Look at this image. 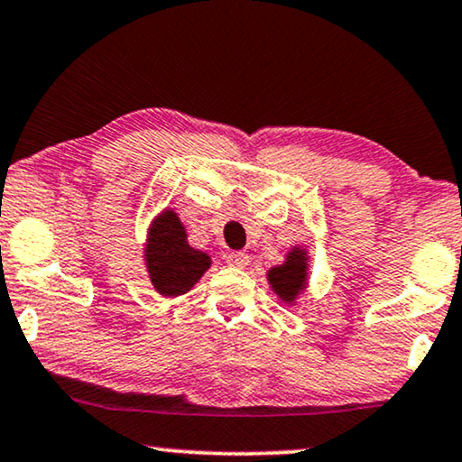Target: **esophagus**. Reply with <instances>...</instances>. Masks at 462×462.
<instances>
[{"label": "esophagus", "instance_id": "obj_1", "mask_svg": "<svg viewBox=\"0 0 462 462\" xmlns=\"http://www.w3.org/2000/svg\"><path fill=\"white\" fill-rule=\"evenodd\" d=\"M226 263L234 265V267H246L249 265V254L243 251H232L226 254Z\"/></svg>", "mask_w": 462, "mask_h": 462}]
</instances>
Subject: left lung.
<instances>
[{
	"instance_id": "left-lung-1",
	"label": "left lung",
	"mask_w": 462,
	"mask_h": 462,
	"mask_svg": "<svg viewBox=\"0 0 462 462\" xmlns=\"http://www.w3.org/2000/svg\"><path fill=\"white\" fill-rule=\"evenodd\" d=\"M272 288L282 300L292 302L297 294L305 288L307 282V254L302 249H292L288 253L286 263L272 267L267 273Z\"/></svg>"
}]
</instances>
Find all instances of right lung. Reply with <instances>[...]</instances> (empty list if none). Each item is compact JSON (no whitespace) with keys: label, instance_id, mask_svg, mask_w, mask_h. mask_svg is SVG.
Instances as JSON below:
<instances>
[{"label":"right lung","instance_id":"right-lung-1","mask_svg":"<svg viewBox=\"0 0 462 462\" xmlns=\"http://www.w3.org/2000/svg\"><path fill=\"white\" fill-rule=\"evenodd\" d=\"M144 259L149 278L163 297L189 292L211 265L208 254L189 246L187 232L174 211H163L151 226Z\"/></svg>","mask_w":462,"mask_h":462}]
</instances>
